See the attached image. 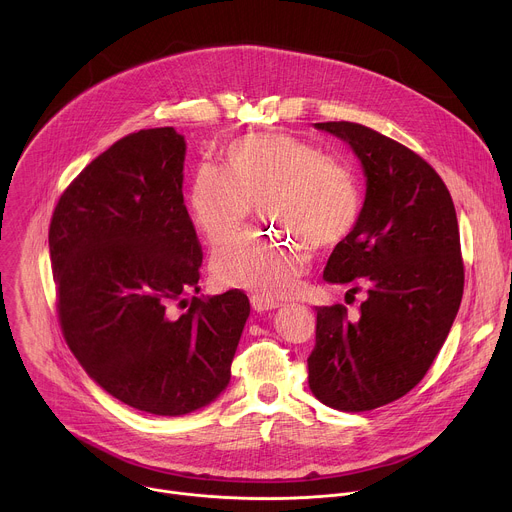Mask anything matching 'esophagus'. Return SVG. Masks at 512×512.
Listing matches in <instances>:
<instances>
[{
  "mask_svg": "<svg viewBox=\"0 0 512 512\" xmlns=\"http://www.w3.org/2000/svg\"><path fill=\"white\" fill-rule=\"evenodd\" d=\"M251 306H253L255 312H269V310L279 308V302H269V300H263L259 296H253L251 298Z\"/></svg>",
  "mask_w": 512,
  "mask_h": 512,
  "instance_id": "1",
  "label": "esophagus"
}]
</instances>
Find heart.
Instances as JSON below:
<instances>
[{"instance_id":"1","label":"heart","mask_w":512,"mask_h":512,"mask_svg":"<svg viewBox=\"0 0 512 512\" xmlns=\"http://www.w3.org/2000/svg\"><path fill=\"white\" fill-rule=\"evenodd\" d=\"M257 202L267 221L328 249L360 227L367 196L350 164L289 133L233 139L225 168L202 164L188 192L192 223L210 245L235 235ZM306 263L298 239L245 233L214 251L210 269L218 283L277 300L298 289Z\"/></svg>"}]
</instances>
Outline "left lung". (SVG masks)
Segmentation results:
<instances>
[{
	"label": "left lung",
	"mask_w": 512,
	"mask_h": 512,
	"mask_svg": "<svg viewBox=\"0 0 512 512\" xmlns=\"http://www.w3.org/2000/svg\"><path fill=\"white\" fill-rule=\"evenodd\" d=\"M346 143L367 174L360 227L338 243L324 279L367 300L316 312L312 393L338 411H371L407 395L444 346L464 294V261L448 186L403 143L360 123H316Z\"/></svg>",
	"instance_id": "obj_1"
}]
</instances>
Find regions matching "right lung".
<instances>
[{
    "instance_id": "obj_1",
    "label": "right lung",
    "mask_w": 512,
    "mask_h": 512,
    "mask_svg": "<svg viewBox=\"0 0 512 512\" xmlns=\"http://www.w3.org/2000/svg\"><path fill=\"white\" fill-rule=\"evenodd\" d=\"M184 154L174 127L121 137L66 186L48 229L68 348L109 395L152 415H184L223 393L251 310L241 289L172 310L200 289Z\"/></svg>"
}]
</instances>
